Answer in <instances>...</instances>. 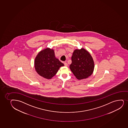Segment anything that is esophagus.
<instances>
[{
  "label": "esophagus",
  "instance_id": "esophagus-1",
  "mask_svg": "<svg viewBox=\"0 0 128 128\" xmlns=\"http://www.w3.org/2000/svg\"><path fill=\"white\" fill-rule=\"evenodd\" d=\"M64 65L65 66H68V63L66 62H64Z\"/></svg>",
  "mask_w": 128,
  "mask_h": 128
}]
</instances>
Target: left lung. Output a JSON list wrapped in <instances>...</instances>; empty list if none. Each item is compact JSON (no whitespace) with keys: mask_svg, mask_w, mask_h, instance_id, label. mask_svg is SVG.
Masks as SVG:
<instances>
[{"mask_svg":"<svg viewBox=\"0 0 128 128\" xmlns=\"http://www.w3.org/2000/svg\"><path fill=\"white\" fill-rule=\"evenodd\" d=\"M71 60L70 68L78 80L88 78L93 73L94 62L90 53L84 48L75 50Z\"/></svg>","mask_w":128,"mask_h":128,"instance_id":"left-lung-1","label":"left lung"}]
</instances>
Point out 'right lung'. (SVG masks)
I'll list each match as a JSON object with an SVG mask.
<instances>
[{
    "mask_svg": "<svg viewBox=\"0 0 128 128\" xmlns=\"http://www.w3.org/2000/svg\"><path fill=\"white\" fill-rule=\"evenodd\" d=\"M64 65L55 57L54 50L49 48L40 52L34 60V67L37 73L47 79L54 76L59 68Z\"/></svg>",
    "mask_w": 128,
    "mask_h": 128,
    "instance_id": "1",
    "label": "right lung"
}]
</instances>
